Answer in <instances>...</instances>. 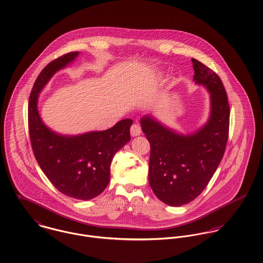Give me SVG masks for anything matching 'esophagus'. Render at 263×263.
<instances>
[{"instance_id":"34e87169","label":"esophagus","mask_w":263,"mask_h":263,"mask_svg":"<svg viewBox=\"0 0 263 263\" xmlns=\"http://www.w3.org/2000/svg\"><path fill=\"white\" fill-rule=\"evenodd\" d=\"M141 134H142L141 126L139 124H137V123L133 124L132 127H130V135H132V137H138Z\"/></svg>"}]
</instances>
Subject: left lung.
Here are the masks:
<instances>
[{
  "mask_svg": "<svg viewBox=\"0 0 263 263\" xmlns=\"http://www.w3.org/2000/svg\"><path fill=\"white\" fill-rule=\"evenodd\" d=\"M196 84L211 94L209 121L190 135L177 134L151 115L141 119L151 146L149 183L156 196L172 206L187 204L209 184L225 153L230 105L224 85L213 70L192 59Z\"/></svg>",
  "mask_w": 263,
  "mask_h": 263,
  "instance_id": "8db88e82",
  "label": "left lung"
}]
</instances>
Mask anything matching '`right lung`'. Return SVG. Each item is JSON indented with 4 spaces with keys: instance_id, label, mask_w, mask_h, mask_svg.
I'll list each match as a JSON object with an SVG mask.
<instances>
[{
    "instance_id": "1",
    "label": "right lung",
    "mask_w": 263,
    "mask_h": 263,
    "mask_svg": "<svg viewBox=\"0 0 263 263\" xmlns=\"http://www.w3.org/2000/svg\"><path fill=\"white\" fill-rule=\"evenodd\" d=\"M78 54V51L66 53L40 72L29 97L28 128L38 165L53 186L70 197L88 200L107 187L111 161L115 153L130 141L133 120L122 119L109 129L72 137L58 135L42 122L37 110L39 92Z\"/></svg>"
}]
</instances>
